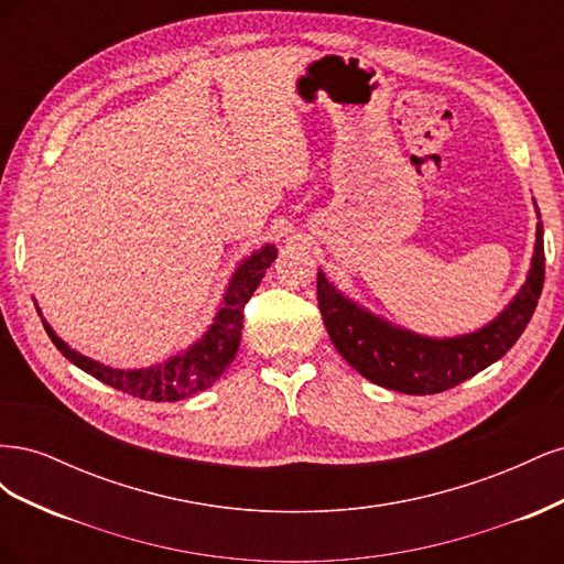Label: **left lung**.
Wrapping results in <instances>:
<instances>
[{"label": "left lung", "instance_id": "obj_1", "mask_svg": "<svg viewBox=\"0 0 564 564\" xmlns=\"http://www.w3.org/2000/svg\"><path fill=\"white\" fill-rule=\"evenodd\" d=\"M543 265V224L539 220L532 268L516 299L487 327L452 338H431L395 327L340 294L322 270H317V303L332 344L367 381L406 395H433L464 383L516 346L536 311Z\"/></svg>", "mask_w": 564, "mask_h": 564}]
</instances>
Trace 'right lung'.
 I'll return each mask as SVG.
<instances>
[{"instance_id":"right-lung-1","label":"right lung","mask_w":564,"mask_h":564,"mask_svg":"<svg viewBox=\"0 0 564 564\" xmlns=\"http://www.w3.org/2000/svg\"><path fill=\"white\" fill-rule=\"evenodd\" d=\"M275 245H265L237 265L212 327L204 332V336L195 340L191 348L183 350L181 355L169 357L166 362L155 367L115 369L108 365H100L91 360V357H84L82 352L67 346L65 340L58 338L56 332L51 329V324L46 319H42V324L48 338L54 340V346L75 367L91 373L98 381L127 392V395L152 402H176L183 398H193L195 392L214 386L220 379V373H224L228 365L235 360L242 338L245 305L256 292V286L261 284L265 268H270V263L275 261Z\"/></svg>"}]
</instances>
